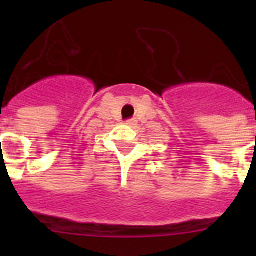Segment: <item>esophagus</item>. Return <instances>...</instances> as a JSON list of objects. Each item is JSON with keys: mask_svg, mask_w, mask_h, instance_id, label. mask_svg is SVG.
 <instances>
[{"mask_svg": "<svg viewBox=\"0 0 256 256\" xmlns=\"http://www.w3.org/2000/svg\"><path fill=\"white\" fill-rule=\"evenodd\" d=\"M134 124H136L134 119H130V120H126V126H134Z\"/></svg>", "mask_w": 256, "mask_h": 256, "instance_id": "esophagus-1", "label": "esophagus"}]
</instances>
